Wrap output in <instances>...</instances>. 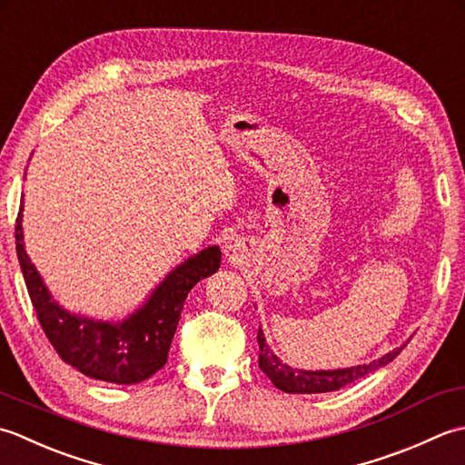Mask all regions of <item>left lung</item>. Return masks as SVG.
Masks as SVG:
<instances>
[{
  "label": "left lung",
  "instance_id": "8db88e82",
  "mask_svg": "<svg viewBox=\"0 0 465 465\" xmlns=\"http://www.w3.org/2000/svg\"><path fill=\"white\" fill-rule=\"evenodd\" d=\"M257 341H259V349H261L259 367L262 369V373L271 379L272 385L285 393L337 391V390H341V387L351 385L357 381V379H361L369 373L377 371V369H381L383 365L391 363L393 359L401 353V349L405 347V345L397 347L391 353H385L383 357L375 359V361H371V363L343 367V369H319V371H307V369H297V367L282 363L281 359L272 353V349L269 347L267 339H264V333L261 327L257 333Z\"/></svg>",
  "mask_w": 465,
  "mask_h": 465
}]
</instances>
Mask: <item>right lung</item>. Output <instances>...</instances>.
Instances as JSON below:
<instances>
[{"label":"right lung","instance_id":"add662e5","mask_svg":"<svg viewBox=\"0 0 465 465\" xmlns=\"http://www.w3.org/2000/svg\"><path fill=\"white\" fill-rule=\"evenodd\" d=\"M24 206L15 221L17 261L45 337L65 363L100 381L132 385L163 369L188 292L221 267V249L206 246L176 264L142 305L122 321H102L64 309L25 252Z\"/></svg>","mask_w":465,"mask_h":465}]
</instances>
